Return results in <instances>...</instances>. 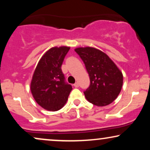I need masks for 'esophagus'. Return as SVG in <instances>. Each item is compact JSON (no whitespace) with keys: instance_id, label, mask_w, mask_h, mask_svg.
<instances>
[{"instance_id":"34e87169","label":"esophagus","mask_w":150,"mask_h":150,"mask_svg":"<svg viewBox=\"0 0 150 150\" xmlns=\"http://www.w3.org/2000/svg\"><path fill=\"white\" fill-rule=\"evenodd\" d=\"M74 87H79V84H78V82H75V84H74Z\"/></svg>"}]
</instances>
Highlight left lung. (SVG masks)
I'll return each instance as SVG.
<instances>
[{"label": "left lung", "mask_w": 150, "mask_h": 150, "mask_svg": "<svg viewBox=\"0 0 150 150\" xmlns=\"http://www.w3.org/2000/svg\"><path fill=\"white\" fill-rule=\"evenodd\" d=\"M84 62L90 85L84 92L87 100L98 106H107L120 94L123 74L106 53L93 47L75 49Z\"/></svg>", "instance_id": "obj_1"}]
</instances>
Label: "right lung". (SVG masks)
Here are the masks:
<instances>
[{"instance_id": "right-lung-1", "label": "right lung", "mask_w": 150, "mask_h": 150, "mask_svg": "<svg viewBox=\"0 0 150 150\" xmlns=\"http://www.w3.org/2000/svg\"><path fill=\"white\" fill-rule=\"evenodd\" d=\"M69 50L68 46L51 48L43 55L34 72L31 92L37 104L48 111H56L63 108L73 89L65 82L61 70Z\"/></svg>"}]
</instances>
